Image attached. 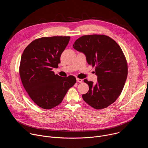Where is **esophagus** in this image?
<instances>
[{
	"instance_id": "1",
	"label": "esophagus",
	"mask_w": 148,
	"mask_h": 148,
	"mask_svg": "<svg viewBox=\"0 0 148 148\" xmlns=\"http://www.w3.org/2000/svg\"><path fill=\"white\" fill-rule=\"evenodd\" d=\"M77 82H79V83H81V82H82V79H80V78H77Z\"/></svg>"
}]
</instances>
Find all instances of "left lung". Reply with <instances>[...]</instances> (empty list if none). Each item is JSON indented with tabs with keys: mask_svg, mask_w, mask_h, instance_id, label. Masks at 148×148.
Returning a JSON list of instances; mask_svg holds the SVG:
<instances>
[{
	"mask_svg": "<svg viewBox=\"0 0 148 148\" xmlns=\"http://www.w3.org/2000/svg\"><path fill=\"white\" fill-rule=\"evenodd\" d=\"M86 56L88 64L95 68L97 82L85 79L89 90L82 97L95 109L107 108L120 95L128 75V66L120 46L105 35L83 36L73 45Z\"/></svg>",
	"mask_w": 148,
	"mask_h": 148,
	"instance_id": "1",
	"label": "left lung"
}]
</instances>
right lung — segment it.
Returning a JSON list of instances; mask_svg holds the SVG:
<instances>
[{
    "mask_svg": "<svg viewBox=\"0 0 148 148\" xmlns=\"http://www.w3.org/2000/svg\"><path fill=\"white\" fill-rule=\"evenodd\" d=\"M70 39L69 36L41 37L33 41L22 55L21 80L29 97L42 108L57 106L76 82L73 75L62 77L52 71L58 68L61 54Z\"/></svg>",
    "mask_w": 148,
    "mask_h": 148,
    "instance_id": "obj_1",
    "label": "right lung"
}]
</instances>
